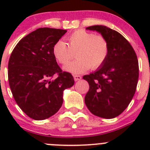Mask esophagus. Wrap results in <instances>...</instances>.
I'll use <instances>...</instances> for the list:
<instances>
[{
	"mask_svg": "<svg viewBox=\"0 0 150 150\" xmlns=\"http://www.w3.org/2000/svg\"><path fill=\"white\" fill-rule=\"evenodd\" d=\"M74 79L75 81H78V80H80L82 79V76H79V75H74Z\"/></svg>",
	"mask_w": 150,
	"mask_h": 150,
	"instance_id": "esophagus-1",
	"label": "esophagus"
}]
</instances>
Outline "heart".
<instances>
[{
  "label": "heart",
  "mask_w": 150,
  "mask_h": 150,
  "mask_svg": "<svg viewBox=\"0 0 150 150\" xmlns=\"http://www.w3.org/2000/svg\"><path fill=\"white\" fill-rule=\"evenodd\" d=\"M67 40L68 46L62 40L57 41L52 47V54L57 62L64 64L72 59L74 52H77V60L64 67V71L71 74H82L90 67L98 68L108 55V42L101 35H95L94 33L79 29L70 34Z\"/></svg>",
  "instance_id": "heart-1"
}]
</instances>
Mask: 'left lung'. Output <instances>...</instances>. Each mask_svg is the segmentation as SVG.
Segmentation results:
<instances>
[{
	"mask_svg": "<svg viewBox=\"0 0 150 150\" xmlns=\"http://www.w3.org/2000/svg\"><path fill=\"white\" fill-rule=\"evenodd\" d=\"M86 29L105 38L109 52L95 72L83 76L89 84L85 103L95 116L112 119L126 109L135 93L139 76L137 55L129 42L116 30L104 25Z\"/></svg>",
	"mask_w": 150,
	"mask_h": 150,
	"instance_id": "left-lung-1",
	"label": "left lung"
}]
</instances>
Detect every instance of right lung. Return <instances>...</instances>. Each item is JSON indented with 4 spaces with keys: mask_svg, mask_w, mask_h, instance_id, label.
<instances>
[{
    "mask_svg": "<svg viewBox=\"0 0 150 150\" xmlns=\"http://www.w3.org/2000/svg\"><path fill=\"white\" fill-rule=\"evenodd\" d=\"M66 32L37 29L22 38L10 55L8 79L12 94L21 110L35 120L55 114L63 103L64 90L74 84L72 75L62 72L52 54L54 44Z\"/></svg>",
    "mask_w": 150,
    "mask_h": 150,
    "instance_id": "add662e5",
    "label": "right lung"
}]
</instances>
